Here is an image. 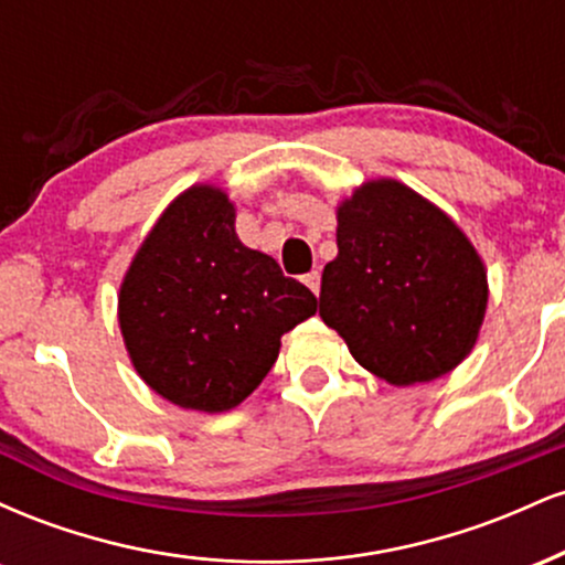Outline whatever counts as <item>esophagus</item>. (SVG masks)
Segmentation results:
<instances>
[{
	"label": "esophagus",
	"mask_w": 565,
	"mask_h": 565,
	"mask_svg": "<svg viewBox=\"0 0 565 565\" xmlns=\"http://www.w3.org/2000/svg\"><path fill=\"white\" fill-rule=\"evenodd\" d=\"M302 281H305V287H308L316 297H319V291H321V274H319V270H310V274H305Z\"/></svg>",
	"instance_id": "34e87169"
}]
</instances>
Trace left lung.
Instances as JSON below:
<instances>
[{
	"instance_id": "1",
	"label": "left lung",
	"mask_w": 565,
	"mask_h": 565,
	"mask_svg": "<svg viewBox=\"0 0 565 565\" xmlns=\"http://www.w3.org/2000/svg\"><path fill=\"white\" fill-rule=\"evenodd\" d=\"M486 300L478 252L412 188L377 180L337 210L319 313L380 380L414 385L451 372L476 345Z\"/></svg>"
}]
</instances>
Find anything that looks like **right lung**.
<instances>
[{
  "label": "right lung",
  "instance_id": "obj_1",
  "mask_svg": "<svg viewBox=\"0 0 565 565\" xmlns=\"http://www.w3.org/2000/svg\"><path fill=\"white\" fill-rule=\"evenodd\" d=\"M223 191L196 185L170 204L129 265L119 323L135 369L161 398L228 412L276 364L281 334L316 297L274 257L238 242Z\"/></svg>",
  "mask_w": 565,
  "mask_h": 565
}]
</instances>
